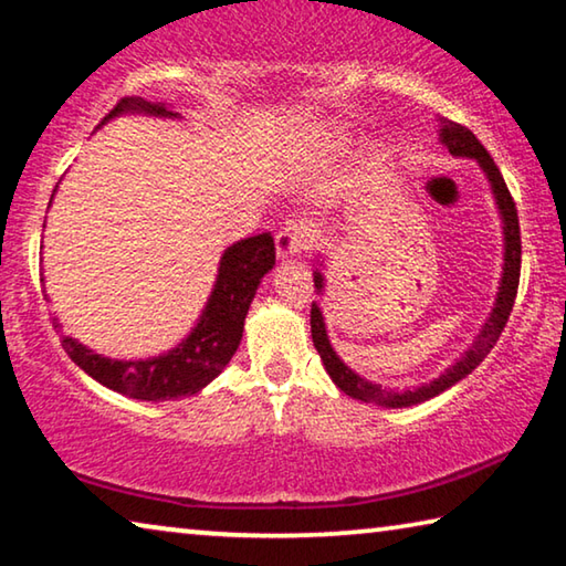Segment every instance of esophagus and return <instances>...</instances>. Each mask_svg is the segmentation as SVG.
I'll return each mask as SVG.
<instances>
[{"mask_svg":"<svg viewBox=\"0 0 566 566\" xmlns=\"http://www.w3.org/2000/svg\"><path fill=\"white\" fill-rule=\"evenodd\" d=\"M310 244V229L300 221H286L280 234H276V254L280 259L300 256L302 249Z\"/></svg>","mask_w":566,"mask_h":566,"instance_id":"34e87169","label":"esophagus"}]
</instances>
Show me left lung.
Returning a JSON list of instances; mask_svg holds the SVG:
<instances>
[{"instance_id":"obj_1","label":"left lung","mask_w":566,"mask_h":566,"mask_svg":"<svg viewBox=\"0 0 566 566\" xmlns=\"http://www.w3.org/2000/svg\"><path fill=\"white\" fill-rule=\"evenodd\" d=\"M441 140L448 146L453 156H465V158H476L479 166L486 170L493 196H496V203L501 209V217H504V239H506V262H504V276H501V286H499V297H496V307H493L491 317L486 325H483L481 335L476 337V343L465 353L459 363L436 378L433 382L420 385L416 390H388L382 385H375L370 380L355 375L349 367L339 360L332 349L327 332H325V319H322V312L315 302H312V312H310V325H312V343H315L317 353L325 363V370L329 373V378L335 380V385L345 396L363 400V402H378V406H388V408H408V406H418V402L430 400L436 396H441L443 390L451 388L459 380H463L465 375L476 370V365L486 357L496 339L504 332L511 310H514V300H516V290H518V274H522V231H518V213H516V203L511 199L509 186L501 176L499 166L493 164V158L489 156V150L483 148V143L473 136V133L465 128L461 123L446 120L441 128ZM315 286L322 290V274L315 272Z\"/></svg>"}]
</instances>
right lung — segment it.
Segmentation results:
<instances>
[{"instance_id": "add662e5", "label": "right lung", "mask_w": 566, "mask_h": 566, "mask_svg": "<svg viewBox=\"0 0 566 566\" xmlns=\"http://www.w3.org/2000/svg\"><path fill=\"white\" fill-rule=\"evenodd\" d=\"M123 111L170 115L164 105H150L146 101L123 97L105 115L103 123ZM274 256L276 249L272 234L241 239L234 247L223 251L217 284H213V292L209 304H206L201 322L168 355L154 357V360L123 363L95 355L93 349L83 347L67 335H60V343L70 355V360L77 367H83L90 378H95L105 388L123 392L128 398L170 400L193 396L203 385H209L217 378L223 367L229 365L231 357H234L241 343V332H244L249 304L254 300L262 276L274 266Z\"/></svg>"}]
</instances>
